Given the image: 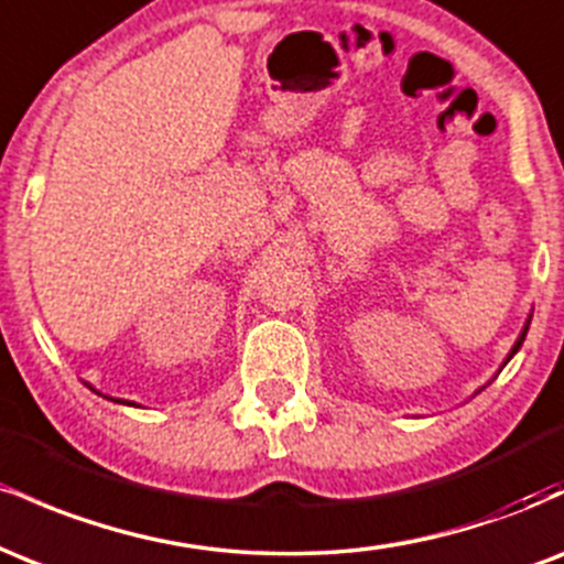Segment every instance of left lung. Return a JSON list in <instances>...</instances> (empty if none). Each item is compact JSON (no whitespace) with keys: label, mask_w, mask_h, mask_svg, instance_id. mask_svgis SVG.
Instances as JSON below:
<instances>
[{"label":"left lung","mask_w":564,"mask_h":564,"mask_svg":"<svg viewBox=\"0 0 564 564\" xmlns=\"http://www.w3.org/2000/svg\"><path fill=\"white\" fill-rule=\"evenodd\" d=\"M525 334H528V326H525V328H522L520 339H517V345H514V347H511V355H514V352H517V349H520V347H522V341H525ZM511 355H509V358H511ZM509 358H507V360H509Z\"/></svg>","instance_id":"obj_1"}]
</instances>
